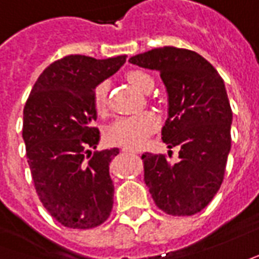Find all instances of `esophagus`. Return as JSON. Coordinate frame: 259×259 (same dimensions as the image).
<instances>
[{
    "label": "esophagus",
    "mask_w": 259,
    "mask_h": 259,
    "mask_svg": "<svg viewBox=\"0 0 259 259\" xmlns=\"http://www.w3.org/2000/svg\"><path fill=\"white\" fill-rule=\"evenodd\" d=\"M123 153H132V154H136L137 152H135V150H130V149H122Z\"/></svg>",
    "instance_id": "1"
}]
</instances>
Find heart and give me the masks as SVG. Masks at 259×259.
I'll return each instance as SVG.
<instances>
[{"label":"heart","instance_id":"1","mask_svg":"<svg viewBox=\"0 0 259 259\" xmlns=\"http://www.w3.org/2000/svg\"><path fill=\"white\" fill-rule=\"evenodd\" d=\"M126 80L140 92H150L154 85V80L149 73L137 69L129 70L126 73ZM107 93H109L107 80H102L93 88L92 106L98 115H106ZM157 126H159V117L153 112H143L135 116L119 117L107 127L105 139L109 144L136 150L147 142L149 136L157 129Z\"/></svg>","mask_w":259,"mask_h":259}]
</instances>
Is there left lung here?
I'll return each mask as SVG.
<instances>
[{"label": "left lung", "mask_w": 259, "mask_h": 259, "mask_svg": "<svg viewBox=\"0 0 259 259\" xmlns=\"http://www.w3.org/2000/svg\"><path fill=\"white\" fill-rule=\"evenodd\" d=\"M142 68L156 69L168 93V119L161 139L171 152L142 154L144 183L160 210L168 215H194L217 194L231 149L233 110L223 78L194 51L163 47L130 58Z\"/></svg>", "instance_id": "1"}]
</instances>
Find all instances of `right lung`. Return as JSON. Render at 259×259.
Masks as SVG:
<instances>
[{
  "label": "right lung",
  "mask_w": 259,
  "mask_h": 259,
  "mask_svg": "<svg viewBox=\"0 0 259 259\" xmlns=\"http://www.w3.org/2000/svg\"><path fill=\"white\" fill-rule=\"evenodd\" d=\"M126 58L58 59L39 75L24 106L22 137L33 187L49 214L68 228L99 227L112 212L109 163L119 149L91 152L99 142L92 92Z\"/></svg>",
  "instance_id": "add662e5"
}]
</instances>
